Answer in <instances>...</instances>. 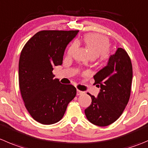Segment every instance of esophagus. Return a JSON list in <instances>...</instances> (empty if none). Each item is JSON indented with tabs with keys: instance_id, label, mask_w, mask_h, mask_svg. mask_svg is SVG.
Returning a JSON list of instances; mask_svg holds the SVG:
<instances>
[{
	"instance_id": "esophagus-1",
	"label": "esophagus",
	"mask_w": 148,
	"mask_h": 148,
	"mask_svg": "<svg viewBox=\"0 0 148 148\" xmlns=\"http://www.w3.org/2000/svg\"><path fill=\"white\" fill-rule=\"evenodd\" d=\"M83 93H84V92L80 91V90H77V95H82Z\"/></svg>"
}]
</instances>
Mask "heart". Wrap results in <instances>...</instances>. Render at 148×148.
<instances>
[{
    "label": "heart",
    "instance_id": "1",
    "mask_svg": "<svg viewBox=\"0 0 148 148\" xmlns=\"http://www.w3.org/2000/svg\"><path fill=\"white\" fill-rule=\"evenodd\" d=\"M82 42L87 47L92 58H97L99 56L101 58L107 57L110 48V42L104 36L95 33H90L84 36ZM77 42H80V40H77ZM75 48L76 44H73L69 48L68 55H72Z\"/></svg>",
    "mask_w": 148,
    "mask_h": 148
}]
</instances>
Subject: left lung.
<instances>
[{
	"label": "left lung",
	"mask_w": 148,
	"mask_h": 148,
	"mask_svg": "<svg viewBox=\"0 0 148 148\" xmlns=\"http://www.w3.org/2000/svg\"><path fill=\"white\" fill-rule=\"evenodd\" d=\"M93 77L100 90L97 97L88 93L92 103L84 113L92 124L106 127L119 118L130 100L132 66L127 53L119 48L110 56L107 65Z\"/></svg>",
	"instance_id": "1"
}]
</instances>
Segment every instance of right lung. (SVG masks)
I'll return each instance as SVG.
<instances>
[{
    "instance_id": "right-lung-1",
    "label": "right lung",
    "mask_w": 148,
    "mask_h": 148,
    "mask_svg": "<svg viewBox=\"0 0 148 148\" xmlns=\"http://www.w3.org/2000/svg\"><path fill=\"white\" fill-rule=\"evenodd\" d=\"M79 31L43 30L29 40L18 62V82L26 108L42 124H53L64 116L77 95L71 84H61L53 74L54 66L63 63L67 45Z\"/></svg>"
}]
</instances>
